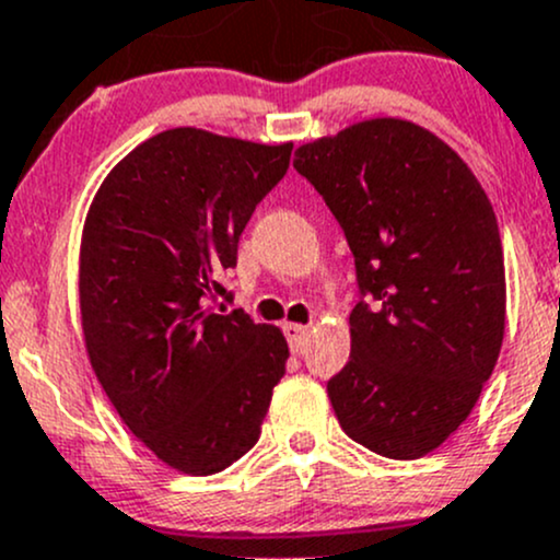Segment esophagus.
I'll list each match as a JSON object with an SVG mask.
<instances>
[{
  "label": "esophagus",
  "mask_w": 560,
  "mask_h": 560,
  "mask_svg": "<svg viewBox=\"0 0 560 560\" xmlns=\"http://www.w3.org/2000/svg\"><path fill=\"white\" fill-rule=\"evenodd\" d=\"M284 335L294 353H300L305 346V340H308V327H303V324H284Z\"/></svg>",
  "instance_id": "1"
}]
</instances>
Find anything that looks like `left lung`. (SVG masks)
Here are the masks:
<instances>
[{
	"label": "left lung",
	"instance_id": "obj_1",
	"mask_svg": "<svg viewBox=\"0 0 560 560\" xmlns=\"http://www.w3.org/2000/svg\"><path fill=\"white\" fill-rule=\"evenodd\" d=\"M353 252L350 359L327 383L355 444L433 452L465 422L505 335L502 242L481 183L433 132L370 119L294 151Z\"/></svg>",
	"mask_w": 560,
	"mask_h": 560
}]
</instances>
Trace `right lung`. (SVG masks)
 Returning <instances> with one entry per match:
<instances>
[{"label":"right lung","instance_id":"obj_1","mask_svg":"<svg viewBox=\"0 0 560 560\" xmlns=\"http://www.w3.org/2000/svg\"><path fill=\"white\" fill-rule=\"evenodd\" d=\"M292 143L196 127L127 153L92 199L79 262L90 364L125 420L170 468L212 476L260 439L284 335L210 300L236 268L242 231L290 170Z\"/></svg>","mask_w":560,"mask_h":560}]
</instances>
